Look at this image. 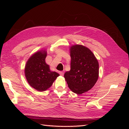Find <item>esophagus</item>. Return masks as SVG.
Returning a JSON list of instances; mask_svg holds the SVG:
<instances>
[{"label":"esophagus","mask_w":129,"mask_h":129,"mask_svg":"<svg viewBox=\"0 0 129 129\" xmlns=\"http://www.w3.org/2000/svg\"><path fill=\"white\" fill-rule=\"evenodd\" d=\"M59 74L61 76H63V74H64V72H59Z\"/></svg>","instance_id":"1"}]
</instances>
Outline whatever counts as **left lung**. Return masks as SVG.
Returning <instances> with one entry per match:
<instances>
[{
  "instance_id": "obj_1",
  "label": "left lung",
  "mask_w": 129,
  "mask_h": 129,
  "mask_svg": "<svg viewBox=\"0 0 129 129\" xmlns=\"http://www.w3.org/2000/svg\"><path fill=\"white\" fill-rule=\"evenodd\" d=\"M71 70L64 79L69 88L78 95L87 92L95 84L99 76V64L94 54L88 47L74 45L70 47Z\"/></svg>"
}]
</instances>
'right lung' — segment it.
<instances>
[{
    "label": "right lung",
    "instance_id": "obj_1",
    "mask_svg": "<svg viewBox=\"0 0 129 129\" xmlns=\"http://www.w3.org/2000/svg\"><path fill=\"white\" fill-rule=\"evenodd\" d=\"M46 49L36 52L27 60L25 67L26 79L30 86L39 91H46L52 86L60 75L50 70L46 63Z\"/></svg>",
    "mask_w": 129,
    "mask_h": 129
}]
</instances>
